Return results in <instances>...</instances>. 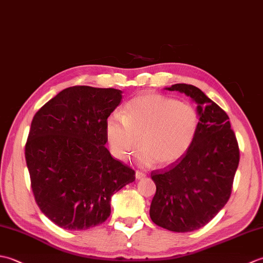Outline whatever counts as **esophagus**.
<instances>
[{
    "mask_svg": "<svg viewBox=\"0 0 263 263\" xmlns=\"http://www.w3.org/2000/svg\"><path fill=\"white\" fill-rule=\"evenodd\" d=\"M144 176H146V174H144L143 172H141V171H137L136 172V177L138 178V180H140V178H143Z\"/></svg>",
    "mask_w": 263,
    "mask_h": 263,
    "instance_id": "esophagus-1",
    "label": "esophagus"
}]
</instances>
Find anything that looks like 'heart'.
Returning <instances> with one entry per match:
<instances>
[{
  "label": "heart",
  "instance_id": "heart-1",
  "mask_svg": "<svg viewBox=\"0 0 263 263\" xmlns=\"http://www.w3.org/2000/svg\"><path fill=\"white\" fill-rule=\"evenodd\" d=\"M199 125V111L192 104L159 93H143L128 100L123 115L111 114L105 130L117 159H130L140 139L139 163L168 166L192 147Z\"/></svg>",
  "mask_w": 263,
  "mask_h": 263
}]
</instances>
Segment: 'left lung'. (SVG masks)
Listing matches in <instances>:
<instances>
[{
	"instance_id": "8db88e82",
	"label": "left lung",
	"mask_w": 263,
	"mask_h": 263,
	"mask_svg": "<svg viewBox=\"0 0 263 263\" xmlns=\"http://www.w3.org/2000/svg\"><path fill=\"white\" fill-rule=\"evenodd\" d=\"M167 89L184 92L198 104L200 125L184 157L152 172L156 193L150 218L165 230L185 233L208 224L227 203L239 148L226 111L199 88L176 83Z\"/></svg>"
}]
</instances>
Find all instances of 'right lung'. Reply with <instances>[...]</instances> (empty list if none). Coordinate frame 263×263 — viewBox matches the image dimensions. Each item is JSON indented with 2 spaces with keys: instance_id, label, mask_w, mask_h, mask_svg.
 Wrapping results in <instances>:
<instances>
[{
  "instance_id": "add662e5",
  "label": "right lung",
  "mask_w": 263,
  "mask_h": 263,
  "mask_svg": "<svg viewBox=\"0 0 263 263\" xmlns=\"http://www.w3.org/2000/svg\"><path fill=\"white\" fill-rule=\"evenodd\" d=\"M122 99L114 88L73 86L41 107L25 156L39 209L70 231L95 227L110 215V198L136 172L105 147L106 122Z\"/></svg>"
}]
</instances>
